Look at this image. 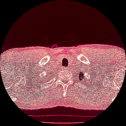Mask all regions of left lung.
Returning a JSON list of instances; mask_svg holds the SVG:
<instances>
[{
  "label": "left lung",
  "mask_w": 126,
  "mask_h": 126,
  "mask_svg": "<svg viewBox=\"0 0 126 126\" xmlns=\"http://www.w3.org/2000/svg\"><path fill=\"white\" fill-rule=\"evenodd\" d=\"M83 74V73H82V74ZM80 75H81V74H80Z\"/></svg>",
  "instance_id": "left-lung-1"
}]
</instances>
